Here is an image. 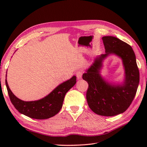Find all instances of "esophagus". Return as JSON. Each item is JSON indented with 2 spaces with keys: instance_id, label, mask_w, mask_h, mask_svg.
<instances>
[{
  "instance_id": "esophagus-1",
  "label": "esophagus",
  "mask_w": 147,
  "mask_h": 147,
  "mask_svg": "<svg viewBox=\"0 0 147 147\" xmlns=\"http://www.w3.org/2000/svg\"><path fill=\"white\" fill-rule=\"evenodd\" d=\"M76 74V77H77L78 79V80L82 79V75H83V71H77Z\"/></svg>"
}]
</instances>
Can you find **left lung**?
<instances>
[{"label": "left lung", "mask_w": 147, "mask_h": 147, "mask_svg": "<svg viewBox=\"0 0 147 147\" xmlns=\"http://www.w3.org/2000/svg\"><path fill=\"white\" fill-rule=\"evenodd\" d=\"M105 54L97 56L83 74L88 83L86 100L90 109L104 116H114L125 112L131 104L138 89L140 73L131 47L116 37H102ZM110 55L121 59L125 69L123 83H109L100 74L102 62Z\"/></svg>", "instance_id": "left-lung-1"}]
</instances>
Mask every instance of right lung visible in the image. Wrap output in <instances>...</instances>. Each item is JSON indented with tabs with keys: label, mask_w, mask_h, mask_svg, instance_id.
Wrapping results in <instances>:
<instances>
[{
	"label": "right lung",
	"mask_w": 147,
	"mask_h": 147,
	"mask_svg": "<svg viewBox=\"0 0 147 147\" xmlns=\"http://www.w3.org/2000/svg\"><path fill=\"white\" fill-rule=\"evenodd\" d=\"M7 77V74H6ZM76 83V77L62 83L45 97L35 101H24L16 97L9 88L7 79L5 85L12 104L21 114L36 119H46L54 116L62 107L64 96Z\"/></svg>",
	"instance_id": "obj_1"
}]
</instances>
